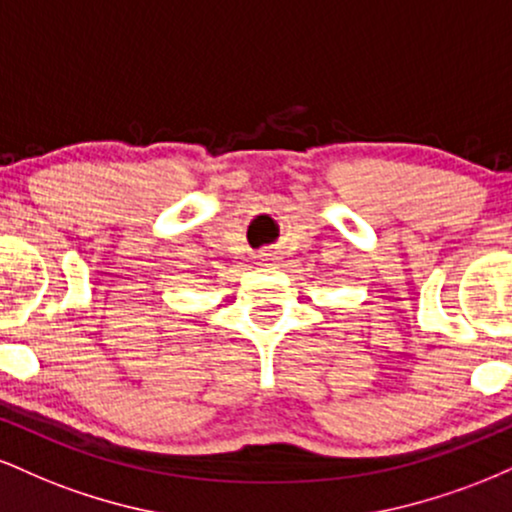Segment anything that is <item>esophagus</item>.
Here are the masks:
<instances>
[{"label": "esophagus", "instance_id": "esophagus-1", "mask_svg": "<svg viewBox=\"0 0 512 512\" xmlns=\"http://www.w3.org/2000/svg\"><path fill=\"white\" fill-rule=\"evenodd\" d=\"M276 260H279V257H276V252H264V255H262V262L269 264V267H272Z\"/></svg>", "mask_w": 512, "mask_h": 512}]
</instances>
